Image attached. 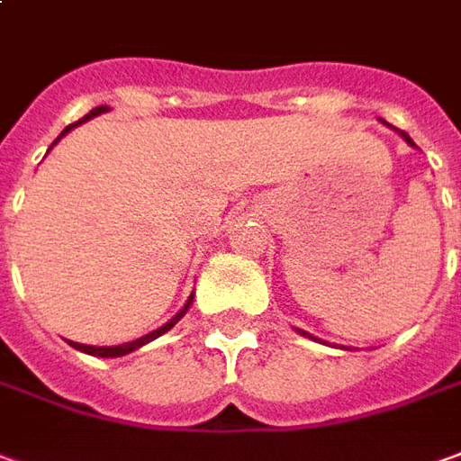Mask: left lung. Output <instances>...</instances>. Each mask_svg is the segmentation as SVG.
Returning a JSON list of instances; mask_svg holds the SVG:
<instances>
[{"label": "left lung", "mask_w": 461, "mask_h": 461, "mask_svg": "<svg viewBox=\"0 0 461 461\" xmlns=\"http://www.w3.org/2000/svg\"><path fill=\"white\" fill-rule=\"evenodd\" d=\"M384 125H389V122H384ZM389 128H392V125H389ZM396 132H399V135H402V140H404L406 145H411V148H417V145H414V140L409 138V135H406L404 130H396ZM298 333H301V336H306V339H313V341H319V344H323L321 339H316V336H311L309 331H303V329H296ZM339 348H344V351H351V346H339Z\"/></svg>", "instance_id": "left-lung-1"}]
</instances>
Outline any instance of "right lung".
Instances as JSON below:
<instances>
[{"label":"right lung","instance_id":"right-lung-1","mask_svg":"<svg viewBox=\"0 0 461 461\" xmlns=\"http://www.w3.org/2000/svg\"><path fill=\"white\" fill-rule=\"evenodd\" d=\"M107 110H110L107 104H100V107H95V110H90L87 115L79 120V122H75V125H69V128L62 130V135H59V138H57V140H62L72 128H77V125H82V122H87V120H92V117L103 115V113H107ZM57 140H55V142H52V145H57ZM52 145H50V148H52ZM193 296H195V294H190L188 301H185V306L177 311V313H176V316H173V319H170V321L163 323V326H160V329H155V331L145 333V336H140V339H135V341H128V344H117V346H87V344H75V341H69V344H72V348H77V351H82V354H90V357H100V358H117V357H125V354H132V351H138L140 346L150 344L152 339H158V336H163L165 331H170V329H173V326H176V323L180 321V319H183L185 313H188L190 303H193Z\"/></svg>","mask_w":461,"mask_h":461}]
</instances>
